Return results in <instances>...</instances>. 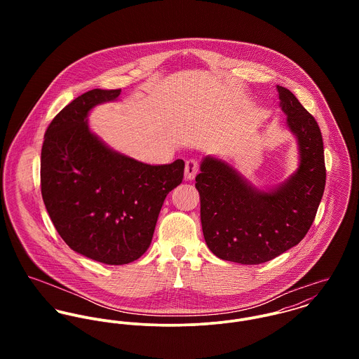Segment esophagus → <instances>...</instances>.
<instances>
[{
	"label": "esophagus",
	"mask_w": 359,
	"mask_h": 359,
	"mask_svg": "<svg viewBox=\"0 0 359 359\" xmlns=\"http://www.w3.org/2000/svg\"><path fill=\"white\" fill-rule=\"evenodd\" d=\"M198 171H199V164H198L196 160L191 158V160H188V161L185 163V180H187V181L194 180V178L196 177Z\"/></svg>",
	"instance_id": "34e87169"
}]
</instances>
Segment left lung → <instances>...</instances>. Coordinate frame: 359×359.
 <instances>
[{
    "mask_svg": "<svg viewBox=\"0 0 359 359\" xmlns=\"http://www.w3.org/2000/svg\"><path fill=\"white\" fill-rule=\"evenodd\" d=\"M276 90L297 140V170L282 184L259 189L225 160L205 156L196 175L205 245L221 259L262 264L299 245L323 196L326 168L319 126L287 88Z\"/></svg>",
    "mask_w": 359,
    "mask_h": 359,
    "instance_id": "left-lung-1",
    "label": "left lung"
}]
</instances>
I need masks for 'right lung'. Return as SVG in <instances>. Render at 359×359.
<instances>
[{"mask_svg":"<svg viewBox=\"0 0 359 359\" xmlns=\"http://www.w3.org/2000/svg\"><path fill=\"white\" fill-rule=\"evenodd\" d=\"M121 90H91L65 106L41 149V195L66 245L81 256L123 265L151 246L168 192L182 182L184 160L147 164L109 148L88 126L93 107Z\"/></svg>","mask_w":359,"mask_h":359,"instance_id":"add662e5","label":"right lung"}]
</instances>
